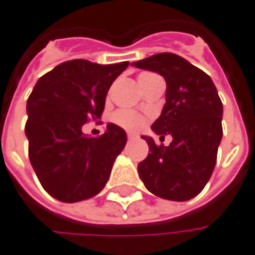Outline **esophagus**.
Segmentation results:
<instances>
[{
    "label": "esophagus",
    "instance_id": "obj_1",
    "mask_svg": "<svg viewBox=\"0 0 255 255\" xmlns=\"http://www.w3.org/2000/svg\"><path fill=\"white\" fill-rule=\"evenodd\" d=\"M136 137H137V136L133 134V133H129V134H128V139H136Z\"/></svg>",
    "mask_w": 255,
    "mask_h": 255
}]
</instances>
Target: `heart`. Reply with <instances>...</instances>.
Masks as SVG:
<instances>
[{
	"instance_id": "1",
	"label": "heart",
	"mask_w": 255,
	"mask_h": 255,
	"mask_svg": "<svg viewBox=\"0 0 255 255\" xmlns=\"http://www.w3.org/2000/svg\"><path fill=\"white\" fill-rule=\"evenodd\" d=\"M149 75L152 74L140 75V76H139V82L143 81V79H144L146 76H149ZM111 121H112L116 126L122 128V129L128 130V132H137V130L142 129L143 125H144V118H143L142 115L134 112V111H130V109H119V111H116V112L112 115Z\"/></svg>"
}]
</instances>
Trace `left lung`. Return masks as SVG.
<instances>
[{
  "label": "left lung",
  "mask_w": 255,
  "mask_h": 255,
  "mask_svg": "<svg viewBox=\"0 0 255 255\" xmlns=\"http://www.w3.org/2000/svg\"><path fill=\"white\" fill-rule=\"evenodd\" d=\"M133 65L164 78L166 103L152 129L173 137L169 146H159L142 136L150 153L139 163V176L157 197L190 200L204 189L216 166L223 136L220 96L210 76L179 55L162 52Z\"/></svg>",
  "instance_id": "obj_1"
}]
</instances>
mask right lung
Returning <instances> with one entry per match:
<instances>
[{"label":"right lung","mask_w":255,"mask_h":255,"mask_svg":"<svg viewBox=\"0 0 255 255\" xmlns=\"http://www.w3.org/2000/svg\"><path fill=\"white\" fill-rule=\"evenodd\" d=\"M128 65L72 59L41 76L29 95L25 123L29 162L56 200H88L109 179L126 132L109 123L102 136L88 137L82 126L101 119L108 91Z\"/></svg>","instance_id":"obj_1"}]
</instances>
